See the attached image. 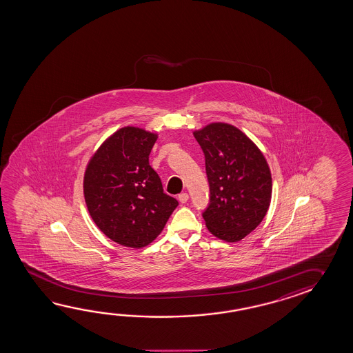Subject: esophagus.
<instances>
[{
	"instance_id": "1",
	"label": "esophagus",
	"mask_w": 353,
	"mask_h": 353,
	"mask_svg": "<svg viewBox=\"0 0 353 353\" xmlns=\"http://www.w3.org/2000/svg\"><path fill=\"white\" fill-rule=\"evenodd\" d=\"M178 200H179L180 203H185L188 200H189V195L186 194V192H181L178 195Z\"/></svg>"
}]
</instances>
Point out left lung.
<instances>
[{
  "label": "left lung",
  "instance_id": "8db88e82",
  "mask_svg": "<svg viewBox=\"0 0 353 353\" xmlns=\"http://www.w3.org/2000/svg\"><path fill=\"white\" fill-rule=\"evenodd\" d=\"M209 179L206 228L217 239L239 242L257 228L272 199V174L263 153L237 127L212 122L194 131Z\"/></svg>",
  "mask_w": 353,
  "mask_h": 353
}]
</instances>
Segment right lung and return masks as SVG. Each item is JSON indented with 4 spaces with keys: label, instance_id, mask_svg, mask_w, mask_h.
<instances>
[{
    "label": "right lung",
    "instance_id": "1",
    "mask_svg": "<svg viewBox=\"0 0 353 353\" xmlns=\"http://www.w3.org/2000/svg\"><path fill=\"white\" fill-rule=\"evenodd\" d=\"M158 134L127 125L103 141L84 174L85 203L91 219L116 243L142 248L163 231L178 201L163 192L150 165Z\"/></svg>",
    "mask_w": 353,
    "mask_h": 353
}]
</instances>
